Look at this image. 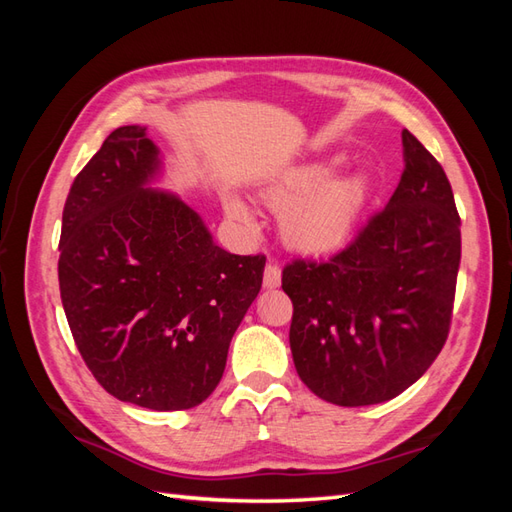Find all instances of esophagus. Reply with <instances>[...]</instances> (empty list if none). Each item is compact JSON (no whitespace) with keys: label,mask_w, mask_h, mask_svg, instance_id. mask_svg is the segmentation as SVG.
Here are the masks:
<instances>
[{"label":"esophagus","mask_w":512,"mask_h":512,"mask_svg":"<svg viewBox=\"0 0 512 512\" xmlns=\"http://www.w3.org/2000/svg\"><path fill=\"white\" fill-rule=\"evenodd\" d=\"M281 284V268L277 264H268L264 270V288L275 290Z\"/></svg>","instance_id":"esophagus-1"}]
</instances>
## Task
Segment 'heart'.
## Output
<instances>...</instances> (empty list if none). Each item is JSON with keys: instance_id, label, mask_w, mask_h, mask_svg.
<instances>
[{"instance_id": "heart-1", "label": "heart", "mask_w": 512, "mask_h": 512, "mask_svg": "<svg viewBox=\"0 0 512 512\" xmlns=\"http://www.w3.org/2000/svg\"><path fill=\"white\" fill-rule=\"evenodd\" d=\"M341 156L303 162L281 173L264 189V202L279 217L284 244L306 257H323L341 250L356 233L358 222L374 198V180L358 169L336 176ZM226 213L246 226H255V215L239 195L228 193Z\"/></svg>"}]
</instances>
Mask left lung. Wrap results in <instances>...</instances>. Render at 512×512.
Wrapping results in <instances>:
<instances>
[{"mask_svg":"<svg viewBox=\"0 0 512 512\" xmlns=\"http://www.w3.org/2000/svg\"><path fill=\"white\" fill-rule=\"evenodd\" d=\"M405 171L385 211L328 264L286 266L290 352L312 394L339 407L402 394L449 334L462 237L447 173L402 129Z\"/></svg>","mask_w":512,"mask_h":512,"instance_id":"8db88e82","label":"left lung"}]
</instances>
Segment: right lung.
<instances>
[{
  "label": "right lung",
  "mask_w": 512,
  "mask_h": 512,
  "mask_svg": "<svg viewBox=\"0 0 512 512\" xmlns=\"http://www.w3.org/2000/svg\"><path fill=\"white\" fill-rule=\"evenodd\" d=\"M162 178L165 156L147 127L105 138L65 200L59 288L76 347L103 389L180 411L220 383L266 257L217 246L198 211L156 187Z\"/></svg>",
  "instance_id": "add662e5"
}]
</instances>
